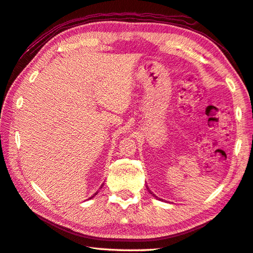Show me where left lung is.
<instances>
[{
    "label": "left lung",
    "instance_id": "left-lung-1",
    "mask_svg": "<svg viewBox=\"0 0 253 253\" xmlns=\"http://www.w3.org/2000/svg\"><path fill=\"white\" fill-rule=\"evenodd\" d=\"M147 189H148V188H147ZM148 191H149V192H150V194H151V195H153V196H154V197H156V198H158V197H157V196H155V195H154V194H153V192H151V191H150V190H149V189H148Z\"/></svg>",
    "mask_w": 253,
    "mask_h": 253
}]
</instances>
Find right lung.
Returning <instances> with one entry per match:
<instances>
[{
	"mask_svg": "<svg viewBox=\"0 0 253 253\" xmlns=\"http://www.w3.org/2000/svg\"><path fill=\"white\" fill-rule=\"evenodd\" d=\"M95 195H96V194H95ZM93 197H94V196H91V197H90V198H93Z\"/></svg>",
	"mask_w": 253,
	"mask_h": 253,
	"instance_id": "add662e5",
	"label": "right lung"
}]
</instances>
